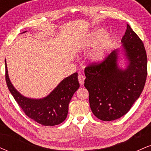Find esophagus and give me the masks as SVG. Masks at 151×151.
Listing matches in <instances>:
<instances>
[{"instance_id": "obj_1", "label": "esophagus", "mask_w": 151, "mask_h": 151, "mask_svg": "<svg viewBox=\"0 0 151 151\" xmlns=\"http://www.w3.org/2000/svg\"><path fill=\"white\" fill-rule=\"evenodd\" d=\"M84 79H85V77L82 74H80V75L78 76V80H79V82L80 84H84Z\"/></svg>"}]
</instances>
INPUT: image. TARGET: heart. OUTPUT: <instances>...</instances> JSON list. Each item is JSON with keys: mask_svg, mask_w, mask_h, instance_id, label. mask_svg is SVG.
<instances>
[{"mask_svg": "<svg viewBox=\"0 0 151 151\" xmlns=\"http://www.w3.org/2000/svg\"><path fill=\"white\" fill-rule=\"evenodd\" d=\"M104 33V30H97L93 32L89 38L87 46L93 47L97 45L90 55V58L93 62L102 61L114 43V37L110 35L103 36Z\"/></svg>", "mask_w": 151, "mask_h": 151, "instance_id": "obj_1", "label": "heart"}]
</instances>
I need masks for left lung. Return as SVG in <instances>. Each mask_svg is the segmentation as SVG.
I'll return each instance as SVG.
<instances>
[{"label": "left lung", "mask_w": 151, "mask_h": 151, "mask_svg": "<svg viewBox=\"0 0 151 151\" xmlns=\"http://www.w3.org/2000/svg\"><path fill=\"white\" fill-rule=\"evenodd\" d=\"M121 42L129 62L126 70L118 67L117 50L84 70V86L89 91L90 107L101 121H114L125 115L139 98L146 81L145 47L128 24Z\"/></svg>", "instance_id": "obj_1"}]
</instances>
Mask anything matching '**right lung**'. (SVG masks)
Instances as JSON below:
<instances>
[{
	"mask_svg": "<svg viewBox=\"0 0 151 151\" xmlns=\"http://www.w3.org/2000/svg\"><path fill=\"white\" fill-rule=\"evenodd\" d=\"M5 63L7 86L25 115L43 126L58 125L65 120L71 99L79 87L77 72L63 79L45 98L32 99L22 96L15 89L8 77L6 61Z\"/></svg>",
	"mask_w": 151,
	"mask_h": 151,
	"instance_id": "obj_1",
	"label": "right lung"
}]
</instances>
